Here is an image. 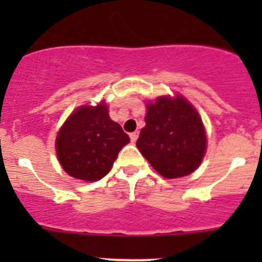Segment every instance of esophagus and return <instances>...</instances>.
I'll list each match as a JSON object with an SVG mask.
<instances>
[{"label": "esophagus", "instance_id": "34e87169", "mask_svg": "<svg viewBox=\"0 0 262 262\" xmlns=\"http://www.w3.org/2000/svg\"><path fill=\"white\" fill-rule=\"evenodd\" d=\"M138 138H139V133H138V131L129 134V139H131V142H133V143H135L136 140H138Z\"/></svg>", "mask_w": 262, "mask_h": 262}]
</instances>
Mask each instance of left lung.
Here are the masks:
<instances>
[{"label":"left lung","instance_id":"left-lung-1","mask_svg":"<svg viewBox=\"0 0 262 262\" xmlns=\"http://www.w3.org/2000/svg\"><path fill=\"white\" fill-rule=\"evenodd\" d=\"M136 147L165 178L190 174L202 163L206 133L198 111L182 96L147 102L145 127Z\"/></svg>","mask_w":262,"mask_h":262}]
</instances>
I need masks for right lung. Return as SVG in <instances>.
<instances>
[{"instance_id": "right-lung-1", "label": "right lung", "mask_w": 262, "mask_h": 262, "mask_svg": "<svg viewBox=\"0 0 262 262\" xmlns=\"http://www.w3.org/2000/svg\"><path fill=\"white\" fill-rule=\"evenodd\" d=\"M129 138L108 117L105 102L81 106L69 115L56 138V154L72 177L98 181L110 172L118 154Z\"/></svg>"}]
</instances>
